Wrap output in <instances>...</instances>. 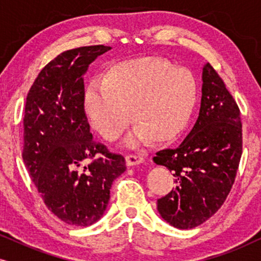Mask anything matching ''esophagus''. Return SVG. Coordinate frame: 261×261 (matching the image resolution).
I'll return each instance as SVG.
<instances>
[{"mask_svg":"<svg viewBox=\"0 0 261 261\" xmlns=\"http://www.w3.org/2000/svg\"><path fill=\"white\" fill-rule=\"evenodd\" d=\"M144 156L141 155H137V154H127L126 155V163L127 166H134V165H139V164L144 163Z\"/></svg>","mask_w":261,"mask_h":261,"instance_id":"obj_1","label":"esophagus"}]
</instances>
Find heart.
Listing matches in <instances>:
<instances>
[{
    "instance_id": "obj_1",
    "label": "heart",
    "mask_w": 261,
    "mask_h": 261,
    "mask_svg": "<svg viewBox=\"0 0 261 261\" xmlns=\"http://www.w3.org/2000/svg\"><path fill=\"white\" fill-rule=\"evenodd\" d=\"M197 94L191 71L159 57H141L115 64L106 77L92 78L84 110L92 128L109 141L123 133L133 113L138 126L126 139L128 145L151 139L169 142L187 127Z\"/></svg>"
}]
</instances>
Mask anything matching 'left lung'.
<instances>
[{
  "instance_id": "left-lung-1",
  "label": "left lung",
  "mask_w": 261,
  "mask_h": 261,
  "mask_svg": "<svg viewBox=\"0 0 261 261\" xmlns=\"http://www.w3.org/2000/svg\"><path fill=\"white\" fill-rule=\"evenodd\" d=\"M201 109L194 128L176 148L156 152L176 187L158 199V212L179 229L205 222L226 201L242 154L240 109L215 69L203 67Z\"/></svg>"
}]
</instances>
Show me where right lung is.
Here are the masks:
<instances>
[{
    "label": "right lung",
    "mask_w": 261,
    "mask_h": 261,
    "mask_svg": "<svg viewBox=\"0 0 261 261\" xmlns=\"http://www.w3.org/2000/svg\"><path fill=\"white\" fill-rule=\"evenodd\" d=\"M109 46L69 49L51 60L27 95L22 158L38 192L52 214L70 226L101 219L114 179L126 170L90 133L84 110L83 74Z\"/></svg>",
    "instance_id": "1"
}]
</instances>
